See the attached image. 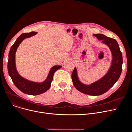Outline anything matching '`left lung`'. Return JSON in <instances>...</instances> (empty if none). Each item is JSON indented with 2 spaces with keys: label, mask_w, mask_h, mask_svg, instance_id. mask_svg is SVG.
Wrapping results in <instances>:
<instances>
[{
  "label": "left lung",
  "mask_w": 132,
  "mask_h": 132,
  "mask_svg": "<svg viewBox=\"0 0 132 132\" xmlns=\"http://www.w3.org/2000/svg\"><path fill=\"white\" fill-rule=\"evenodd\" d=\"M101 43L106 45L111 53V65L107 72L100 79L90 84H85L79 80L76 67L72 73V80L75 88L84 94L97 96L102 95L111 88L118 80L122 71V56L119 45L115 39L102 34H95Z\"/></svg>",
  "instance_id": "8db88e82"
}]
</instances>
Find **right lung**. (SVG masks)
Listing matches in <instances>:
<instances>
[{"instance_id":"1","label":"right lung","mask_w":132,"mask_h":132,"mask_svg":"<svg viewBox=\"0 0 132 132\" xmlns=\"http://www.w3.org/2000/svg\"><path fill=\"white\" fill-rule=\"evenodd\" d=\"M37 34V32L34 31L30 33H24L18 38L10 49L7 64L9 74L15 86L22 92L31 95H39L49 89L51 86V82L53 80L54 73L58 69L62 68V65L53 66L50 69L47 78L41 82L28 80L23 78L19 73L15 64V54L17 49L24 39L34 36Z\"/></svg>"}]
</instances>
